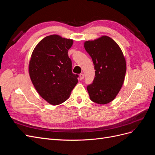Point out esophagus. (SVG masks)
<instances>
[{
    "mask_svg": "<svg viewBox=\"0 0 155 155\" xmlns=\"http://www.w3.org/2000/svg\"><path fill=\"white\" fill-rule=\"evenodd\" d=\"M84 78V74H81L79 75V79H80V80H82Z\"/></svg>",
    "mask_w": 155,
    "mask_h": 155,
    "instance_id": "esophagus-1",
    "label": "esophagus"
}]
</instances>
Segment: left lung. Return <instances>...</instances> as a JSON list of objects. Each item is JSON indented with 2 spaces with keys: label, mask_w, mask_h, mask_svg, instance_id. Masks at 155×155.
I'll list each match as a JSON object with an SVG mask.
<instances>
[{
  "label": "left lung",
  "mask_w": 155,
  "mask_h": 155,
  "mask_svg": "<svg viewBox=\"0 0 155 155\" xmlns=\"http://www.w3.org/2000/svg\"><path fill=\"white\" fill-rule=\"evenodd\" d=\"M87 52L94 65L95 78L87 86L91 100L104 105L114 100L124 82L126 61L118 45L104 35L84 43Z\"/></svg>",
  "instance_id": "obj_1"
}]
</instances>
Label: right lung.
<instances>
[{
    "label": "right lung",
    "instance_id": "add662e5",
    "mask_svg": "<svg viewBox=\"0 0 155 155\" xmlns=\"http://www.w3.org/2000/svg\"><path fill=\"white\" fill-rule=\"evenodd\" d=\"M72 45V39L51 35L37 45L31 55V81L39 94L51 105L66 101L78 82L68 55Z\"/></svg>",
    "mask_w": 155,
    "mask_h": 155
}]
</instances>
